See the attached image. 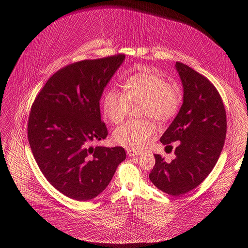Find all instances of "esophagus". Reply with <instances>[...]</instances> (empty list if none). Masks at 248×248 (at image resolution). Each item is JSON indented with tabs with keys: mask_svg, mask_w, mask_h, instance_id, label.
<instances>
[{
	"mask_svg": "<svg viewBox=\"0 0 248 248\" xmlns=\"http://www.w3.org/2000/svg\"><path fill=\"white\" fill-rule=\"evenodd\" d=\"M139 154H140V152L137 151V150H133V149H128L127 150V155L129 157H135V156H137Z\"/></svg>",
	"mask_w": 248,
	"mask_h": 248,
	"instance_id": "obj_1",
	"label": "esophagus"
}]
</instances>
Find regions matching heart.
Masks as SVG:
<instances>
[{"label":"heart","instance_id":"1","mask_svg":"<svg viewBox=\"0 0 248 248\" xmlns=\"http://www.w3.org/2000/svg\"><path fill=\"white\" fill-rule=\"evenodd\" d=\"M124 92L111 88L103 99L106 118L119 124L127 117L130 106L142 103L140 115L153 117L158 122H167L178 112L183 92L175 82L167 81L163 74L149 66H138L127 76L123 84ZM156 125L150 119L130 121L115 130L117 143L126 148H143L155 135Z\"/></svg>","mask_w":248,"mask_h":248}]
</instances>
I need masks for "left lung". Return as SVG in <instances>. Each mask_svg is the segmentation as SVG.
Returning a JSON list of instances; mask_svg holds the SVG:
<instances>
[{
    "instance_id": "left-lung-1",
    "label": "left lung",
    "mask_w": 248,
    "mask_h": 248,
    "mask_svg": "<svg viewBox=\"0 0 248 248\" xmlns=\"http://www.w3.org/2000/svg\"><path fill=\"white\" fill-rule=\"evenodd\" d=\"M175 67L184 86V103L160 139L167 152L176 141L175 158L167 163L155 154L149 179L160 190L179 196L198 186L215 167L225 143L227 115L213 83L181 62Z\"/></svg>"
}]
</instances>
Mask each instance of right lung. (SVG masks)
<instances>
[{
	"label": "right lung",
	"mask_w": 248,
	"mask_h": 248,
	"mask_svg": "<svg viewBox=\"0 0 248 248\" xmlns=\"http://www.w3.org/2000/svg\"><path fill=\"white\" fill-rule=\"evenodd\" d=\"M124 60L118 54L67 64L32 104L27 125L32 154L47 181L72 199L96 197L125 159L123 147L90 145L108 135L99 101Z\"/></svg>",
	"instance_id": "right-lung-1"
}]
</instances>
